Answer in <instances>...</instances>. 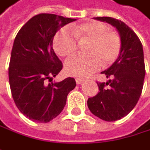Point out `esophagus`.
Listing matches in <instances>:
<instances>
[{
	"mask_svg": "<svg viewBox=\"0 0 150 150\" xmlns=\"http://www.w3.org/2000/svg\"><path fill=\"white\" fill-rule=\"evenodd\" d=\"M75 81H76V84L79 85V84H81V83H82L84 81V79H82V78H76Z\"/></svg>",
	"mask_w": 150,
	"mask_h": 150,
	"instance_id": "esophagus-1",
	"label": "esophagus"
}]
</instances>
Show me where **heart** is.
I'll return each mask as SVG.
<instances>
[{
  "label": "heart",
  "instance_id": "heart-1",
  "mask_svg": "<svg viewBox=\"0 0 150 150\" xmlns=\"http://www.w3.org/2000/svg\"><path fill=\"white\" fill-rule=\"evenodd\" d=\"M62 29L55 36L54 50L62 57H69L77 49V40L81 44L88 43L87 57H74L65 64V71L73 76H87L99 69L101 65L108 66L117 58L121 50L118 34L108 31L107 26L99 21H86L71 28Z\"/></svg>",
  "mask_w": 150,
  "mask_h": 150
}]
</instances>
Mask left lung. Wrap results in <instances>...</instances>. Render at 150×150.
<instances>
[{"label": "left lung", "mask_w": 150, "mask_h": 150, "mask_svg": "<svg viewBox=\"0 0 150 150\" xmlns=\"http://www.w3.org/2000/svg\"><path fill=\"white\" fill-rule=\"evenodd\" d=\"M94 19L115 27L121 39L117 58L101 72L110 79L105 83L97 82L100 92L88 100L93 115L112 122L129 114L141 96L145 76L143 45L134 31L123 21L111 17Z\"/></svg>", "instance_id": "left-lung-1"}]
</instances>
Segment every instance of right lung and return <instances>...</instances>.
<instances>
[{"label": "right lung", "mask_w": 150, "mask_h": 150, "mask_svg": "<svg viewBox=\"0 0 150 150\" xmlns=\"http://www.w3.org/2000/svg\"><path fill=\"white\" fill-rule=\"evenodd\" d=\"M75 21L40 13L27 21L15 37L8 69L10 88L18 109L33 121L47 123L59 115L69 93L76 86L71 77L52 81L62 69L52 47L54 36Z\"/></svg>", "instance_id": "right-lung-1"}]
</instances>
